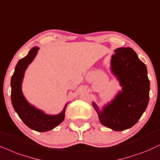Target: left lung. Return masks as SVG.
<instances>
[{"label": "left lung", "mask_w": 160, "mask_h": 160, "mask_svg": "<svg viewBox=\"0 0 160 160\" xmlns=\"http://www.w3.org/2000/svg\"><path fill=\"white\" fill-rule=\"evenodd\" d=\"M111 60L112 73L120 81L122 91L102 110L93 102L101 124L120 131L136 124L146 109L149 101L150 82L144 62L131 48L114 50Z\"/></svg>", "instance_id": "left-lung-1"}]
</instances>
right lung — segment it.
Here are the masks:
<instances>
[{
	"label": "right lung",
	"mask_w": 160,
	"mask_h": 160,
	"mask_svg": "<svg viewBox=\"0 0 160 160\" xmlns=\"http://www.w3.org/2000/svg\"><path fill=\"white\" fill-rule=\"evenodd\" d=\"M38 50L39 48L37 46L32 48L29 54L20 60L16 65L11 79V100L14 109L25 125L32 130L45 132L55 128L63 121L67 103L60 114L49 115L32 106L24 98L21 90L24 73L28 66L35 58Z\"/></svg>",
	"instance_id": "1"
}]
</instances>
